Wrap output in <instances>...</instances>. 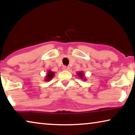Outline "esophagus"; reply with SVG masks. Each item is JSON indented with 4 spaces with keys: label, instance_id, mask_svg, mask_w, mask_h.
I'll list each match as a JSON object with an SVG mask.
<instances>
[{
    "label": "esophagus",
    "instance_id": "1",
    "mask_svg": "<svg viewBox=\"0 0 135 135\" xmlns=\"http://www.w3.org/2000/svg\"><path fill=\"white\" fill-rule=\"evenodd\" d=\"M62 70H64V71H68V70L69 69V68L68 67V66H63V67H62Z\"/></svg>",
    "mask_w": 135,
    "mask_h": 135
}]
</instances>
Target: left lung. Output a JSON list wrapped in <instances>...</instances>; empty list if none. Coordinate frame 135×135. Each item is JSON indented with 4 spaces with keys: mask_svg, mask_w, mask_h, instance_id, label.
Segmentation results:
<instances>
[{
    "mask_svg": "<svg viewBox=\"0 0 135 135\" xmlns=\"http://www.w3.org/2000/svg\"><path fill=\"white\" fill-rule=\"evenodd\" d=\"M76 74H77V76L79 77V78H80L81 80H86L85 75L84 72H83V71H79V72H77V73H76Z\"/></svg>",
    "mask_w": 135,
    "mask_h": 135,
    "instance_id": "8db88e82",
    "label": "left lung"
}]
</instances>
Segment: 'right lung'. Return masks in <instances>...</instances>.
<instances>
[{"mask_svg":"<svg viewBox=\"0 0 135 135\" xmlns=\"http://www.w3.org/2000/svg\"><path fill=\"white\" fill-rule=\"evenodd\" d=\"M54 75H55V72H53V71H50V70H49V71H47V75H45V80H44V81L49 82V81L51 80V79L53 78Z\"/></svg>","mask_w":135,"mask_h":135,"instance_id":"add662e5","label":"right lung"}]
</instances>
